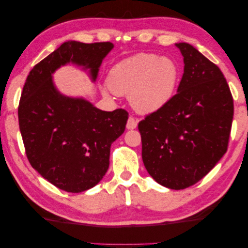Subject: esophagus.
<instances>
[{"instance_id": "1", "label": "esophagus", "mask_w": 248, "mask_h": 248, "mask_svg": "<svg viewBox=\"0 0 248 248\" xmlns=\"http://www.w3.org/2000/svg\"><path fill=\"white\" fill-rule=\"evenodd\" d=\"M136 126H137V120H135L132 116H129L128 120H127V123H126V128L127 129H134V128H136Z\"/></svg>"}]
</instances>
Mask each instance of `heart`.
Returning <instances> with one entry per match:
<instances>
[{
  "instance_id": "1",
  "label": "heart",
  "mask_w": 248,
  "mask_h": 248,
  "mask_svg": "<svg viewBox=\"0 0 248 248\" xmlns=\"http://www.w3.org/2000/svg\"><path fill=\"white\" fill-rule=\"evenodd\" d=\"M179 75V67L169 57L140 54L115 64L108 74V86L117 95H128L135 111L148 114L169 102Z\"/></svg>"
}]
</instances>
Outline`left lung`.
I'll return each instance as SVG.
<instances>
[{"label": "left lung", "mask_w": 248, "mask_h": 248, "mask_svg": "<svg viewBox=\"0 0 248 248\" xmlns=\"http://www.w3.org/2000/svg\"><path fill=\"white\" fill-rule=\"evenodd\" d=\"M176 45L185 63L177 94L140 121L139 131L147 172L166 188L181 190L201 180L226 153L234 105L220 68L192 45Z\"/></svg>", "instance_id": "obj_1"}]
</instances>
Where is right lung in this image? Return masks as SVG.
<instances>
[{
    "mask_svg": "<svg viewBox=\"0 0 248 248\" xmlns=\"http://www.w3.org/2000/svg\"><path fill=\"white\" fill-rule=\"evenodd\" d=\"M112 43L68 40L38 62L28 75L18 107V123L31 167L67 192L79 193L102 180L109 149L124 133L128 113L105 112L82 96L57 89L55 72L67 64L88 71L95 82Z\"/></svg>",
    "mask_w": 248,
    "mask_h": 248,
    "instance_id": "right-lung-1",
    "label": "right lung"
}]
</instances>
